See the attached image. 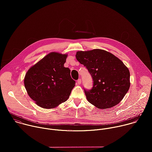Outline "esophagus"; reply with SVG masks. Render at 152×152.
I'll return each instance as SVG.
<instances>
[{
  "label": "esophagus",
  "mask_w": 152,
  "mask_h": 152,
  "mask_svg": "<svg viewBox=\"0 0 152 152\" xmlns=\"http://www.w3.org/2000/svg\"><path fill=\"white\" fill-rule=\"evenodd\" d=\"M81 82H82L81 79H79L77 80V83L78 85H80V84L81 83Z\"/></svg>",
  "instance_id": "obj_1"
}]
</instances>
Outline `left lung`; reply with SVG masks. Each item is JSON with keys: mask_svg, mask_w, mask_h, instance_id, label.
<instances>
[{"mask_svg": "<svg viewBox=\"0 0 152 152\" xmlns=\"http://www.w3.org/2000/svg\"><path fill=\"white\" fill-rule=\"evenodd\" d=\"M76 58L93 80V88L84 89L88 101L104 110L119 103L130 87V72L124 63L113 54L98 49L78 51Z\"/></svg>", "mask_w": 152, "mask_h": 152, "instance_id": "1", "label": "left lung"}]
</instances>
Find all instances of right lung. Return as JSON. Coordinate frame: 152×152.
Masks as SVG:
<instances>
[{"label": "right lung", "instance_id": "add662e5", "mask_svg": "<svg viewBox=\"0 0 152 152\" xmlns=\"http://www.w3.org/2000/svg\"><path fill=\"white\" fill-rule=\"evenodd\" d=\"M67 57V54L51 52L27 72L25 88L39 106L52 109L69 99L76 82L70 70L64 66Z\"/></svg>", "mask_w": 152, "mask_h": 152}]
</instances>
